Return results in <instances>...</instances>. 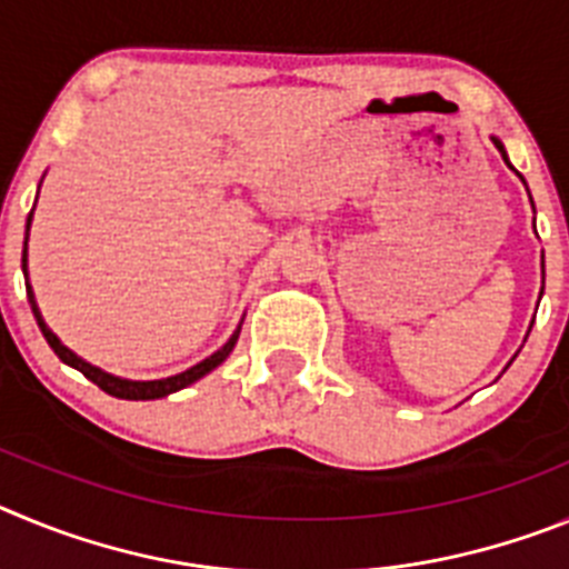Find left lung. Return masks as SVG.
<instances>
[{
  "label": "left lung",
  "instance_id": "1",
  "mask_svg": "<svg viewBox=\"0 0 569 569\" xmlns=\"http://www.w3.org/2000/svg\"><path fill=\"white\" fill-rule=\"evenodd\" d=\"M492 142H496V148H499V150H501V156H505V148H501L499 139H492ZM505 162H507V156H505Z\"/></svg>",
  "mask_w": 569,
  "mask_h": 569
}]
</instances>
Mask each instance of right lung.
Segmentation results:
<instances>
[{"label":"right lung","mask_w":569,"mask_h":569,"mask_svg":"<svg viewBox=\"0 0 569 569\" xmlns=\"http://www.w3.org/2000/svg\"><path fill=\"white\" fill-rule=\"evenodd\" d=\"M30 216H33V213H30ZM30 216H28V230H30ZM24 256H28V250H24V253H22V270H24V261H28V259H24ZM30 301H33V293H30ZM33 313H37V321H39V328H42V336H44V339H48V345L53 347V353H57L59 359L64 361V365L77 367V370L84 376V379H90L97 387H102V390L108 396H116V399H133V401L162 399V396L176 393V390H182V387L193 385L196 379H202V376L210 373L213 367L222 365V361L230 356V350H233L236 339H239V333H233V339H230L228 345L222 347V350H216V353L210 356V359L199 361V365L190 367V370H184V373H179V376H170V379H159V381H128V379H116V376L104 373V370H99V367H93V365H88V361H82L77 353H70L68 347H64L62 341L57 339V336H53L48 328H44V321H42V316H39L37 305H33Z\"/></svg>","instance_id":"add662e5"}]
</instances>
